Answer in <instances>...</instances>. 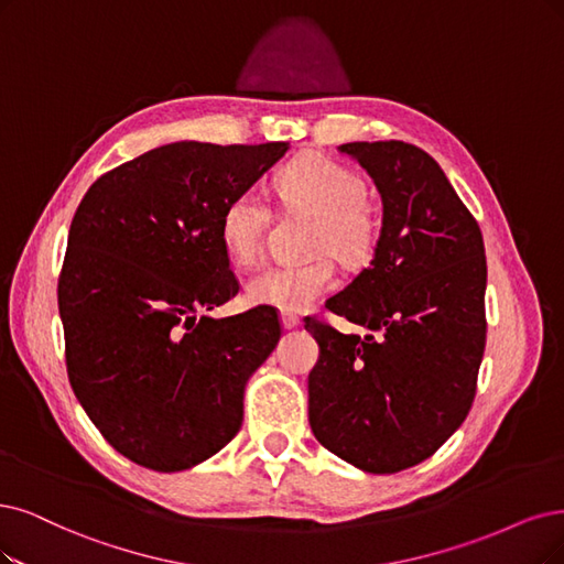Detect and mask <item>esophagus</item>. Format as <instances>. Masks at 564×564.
<instances>
[{
  "label": "esophagus",
  "instance_id": "1",
  "mask_svg": "<svg viewBox=\"0 0 564 564\" xmlns=\"http://www.w3.org/2000/svg\"><path fill=\"white\" fill-rule=\"evenodd\" d=\"M281 325H283L285 329H295V327L300 325V316L288 314V311H283V314H281Z\"/></svg>",
  "mask_w": 564,
  "mask_h": 564
}]
</instances>
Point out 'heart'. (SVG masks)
Segmentation results:
<instances>
[{
	"label": "heart",
	"instance_id": "1",
	"mask_svg": "<svg viewBox=\"0 0 564 564\" xmlns=\"http://www.w3.org/2000/svg\"><path fill=\"white\" fill-rule=\"evenodd\" d=\"M276 191L288 208L318 220L311 248L332 253L348 267L365 264L379 239L377 216L365 202L367 185L360 174L325 155H304L283 166ZM269 206L258 191H241L229 199L220 218V239L235 262L256 260L269 225ZM335 283L327 256L302 264H269L243 285L250 304L281 311H304Z\"/></svg>",
	"mask_w": 564,
	"mask_h": 564
}]
</instances>
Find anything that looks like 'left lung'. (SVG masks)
<instances>
[{
  "mask_svg": "<svg viewBox=\"0 0 564 564\" xmlns=\"http://www.w3.org/2000/svg\"><path fill=\"white\" fill-rule=\"evenodd\" d=\"M381 195L367 269L325 306L362 335L306 318L321 356L308 373V425L348 465L394 474L463 425L486 348L484 237L451 181L404 141H352Z\"/></svg>",
  "mask_w": 564,
  "mask_h": 564,
  "instance_id": "8db88e82",
  "label": "left lung"
}]
</instances>
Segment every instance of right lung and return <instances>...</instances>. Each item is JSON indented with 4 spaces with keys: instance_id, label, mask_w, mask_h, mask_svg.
I'll return each mask as SVG.
<instances>
[{
    "instance_id": "1",
    "label": "right lung",
    "mask_w": 564,
    "mask_h": 564,
    "mask_svg": "<svg viewBox=\"0 0 564 564\" xmlns=\"http://www.w3.org/2000/svg\"><path fill=\"white\" fill-rule=\"evenodd\" d=\"M288 149L164 143L97 178L76 208L57 283L69 383L104 440L141 467L191 469L241 427L279 316L198 314L239 290L225 206Z\"/></svg>"
}]
</instances>
